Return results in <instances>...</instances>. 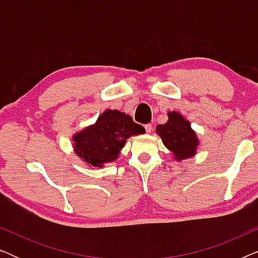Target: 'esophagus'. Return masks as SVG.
<instances>
[{"label":"esophagus","instance_id":"esophagus-1","mask_svg":"<svg viewBox=\"0 0 258 258\" xmlns=\"http://www.w3.org/2000/svg\"><path fill=\"white\" fill-rule=\"evenodd\" d=\"M144 129H146V132H147L148 134H150L151 132H153V125H151L150 123H149V124L144 125Z\"/></svg>","mask_w":258,"mask_h":258}]
</instances>
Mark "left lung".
I'll return each mask as SVG.
<instances>
[{
  "label": "left lung",
  "instance_id": "left-lung-1",
  "mask_svg": "<svg viewBox=\"0 0 258 258\" xmlns=\"http://www.w3.org/2000/svg\"><path fill=\"white\" fill-rule=\"evenodd\" d=\"M168 121L156 126V134L168 150L171 151L175 161H183L197 153L200 140L188 119L181 112L169 111Z\"/></svg>",
  "mask_w": 258,
  "mask_h": 258
}]
</instances>
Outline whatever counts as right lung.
I'll list each match as a JSON object with an SVG mask.
<instances>
[{
	"label": "right lung",
	"instance_id": "add662e5",
	"mask_svg": "<svg viewBox=\"0 0 258 258\" xmlns=\"http://www.w3.org/2000/svg\"><path fill=\"white\" fill-rule=\"evenodd\" d=\"M146 129L133 121L132 116L107 109L96 122L73 135L74 151L88 167L103 168L117 160L126 140L142 135Z\"/></svg>",
	"mask_w": 258,
	"mask_h": 258
}]
</instances>
